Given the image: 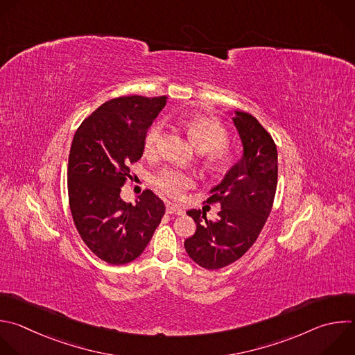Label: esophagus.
Wrapping results in <instances>:
<instances>
[{"instance_id": "34e87169", "label": "esophagus", "mask_w": 355, "mask_h": 355, "mask_svg": "<svg viewBox=\"0 0 355 355\" xmlns=\"http://www.w3.org/2000/svg\"><path fill=\"white\" fill-rule=\"evenodd\" d=\"M167 213H168V214H178V216H182V214H185V210L181 209L180 206H177V205L168 203V205H167Z\"/></svg>"}]
</instances>
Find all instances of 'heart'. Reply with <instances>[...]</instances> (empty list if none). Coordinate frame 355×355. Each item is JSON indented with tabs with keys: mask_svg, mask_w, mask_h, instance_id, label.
Here are the masks:
<instances>
[{
	"mask_svg": "<svg viewBox=\"0 0 355 355\" xmlns=\"http://www.w3.org/2000/svg\"><path fill=\"white\" fill-rule=\"evenodd\" d=\"M184 128L193 141L199 152H210V160L214 163H223L227 160V131L225 128L211 116L206 115H188L181 120ZM163 139V124L156 123L150 127L145 138V150L148 153H156L162 145ZM156 185L171 196H180L185 189L192 187L193 178L191 174L175 170V168H163L155 177Z\"/></svg>",
	"mask_w": 355,
	"mask_h": 355,
	"instance_id": "obj_1",
	"label": "heart"
}]
</instances>
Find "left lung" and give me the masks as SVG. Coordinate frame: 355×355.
<instances>
[{
	"label": "left lung",
	"mask_w": 355,
	"mask_h": 355,
	"mask_svg": "<svg viewBox=\"0 0 355 355\" xmlns=\"http://www.w3.org/2000/svg\"><path fill=\"white\" fill-rule=\"evenodd\" d=\"M243 155L210 191L207 203L218 202L216 221L192 209L187 214L196 223V231L184 245L199 266L216 270L240 259L257 241L269 213L277 187V149L255 116L231 111Z\"/></svg>",
	"instance_id": "obj_1"
}]
</instances>
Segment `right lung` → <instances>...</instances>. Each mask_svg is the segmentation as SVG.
<instances>
[{
	"mask_svg": "<svg viewBox=\"0 0 355 355\" xmlns=\"http://www.w3.org/2000/svg\"><path fill=\"white\" fill-rule=\"evenodd\" d=\"M167 97L127 96L101 104L75 132L68 160V198L73 223L87 248L110 265L135 261L164 216L163 200L150 189L135 205L121 187L138 162L153 120Z\"/></svg>",
	"mask_w": 355,
	"mask_h": 355,
	"instance_id": "add662e5",
	"label": "right lung"
}]
</instances>
